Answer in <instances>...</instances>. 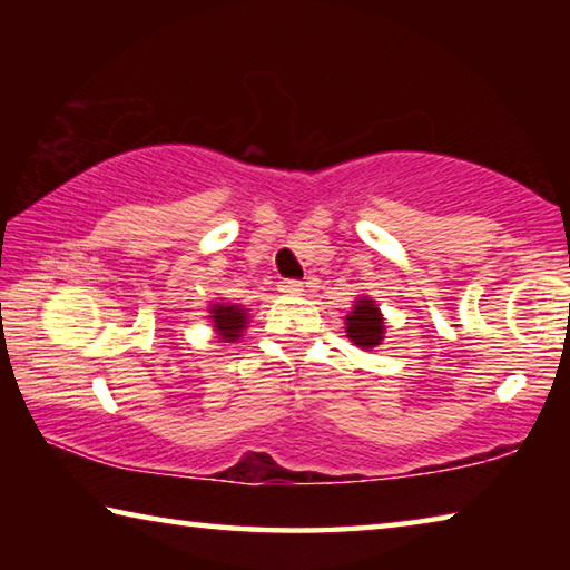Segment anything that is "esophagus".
<instances>
[{
    "label": "esophagus",
    "mask_w": 570,
    "mask_h": 570,
    "mask_svg": "<svg viewBox=\"0 0 570 570\" xmlns=\"http://www.w3.org/2000/svg\"><path fill=\"white\" fill-rule=\"evenodd\" d=\"M278 292H284V294H302L304 286H302V282H296V278H282V282H278Z\"/></svg>",
    "instance_id": "34e87169"
}]
</instances>
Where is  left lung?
I'll return each instance as SVG.
<instances>
[{"label":"left lung","instance_id":"8db88e82","mask_svg":"<svg viewBox=\"0 0 570 570\" xmlns=\"http://www.w3.org/2000/svg\"><path fill=\"white\" fill-rule=\"evenodd\" d=\"M346 334H350V340L356 346H362V350H372V346H377L384 334V322L377 304L370 302V298H360L354 306V312H350V316H346Z\"/></svg>","mask_w":570,"mask_h":570}]
</instances>
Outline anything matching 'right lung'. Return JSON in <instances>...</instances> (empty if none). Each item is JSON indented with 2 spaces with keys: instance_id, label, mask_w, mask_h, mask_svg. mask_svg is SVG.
Here are the masks:
<instances>
[{
  "instance_id": "right-lung-1",
  "label": "right lung",
  "mask_w": 570,
  "mask_h": 570,
  "mask_svg": "<svg viewBox=\"0 0 570 570\" xmlns=\"http://www.w3.org/2000/svg\"><path fill=\"white\" fill-rule=\"evenodd\" d=\"M210 320H214V326L218 336L224 342H236L240 332L246 326V308H240L236 304H214L210 306Z\"/></svg>"
}]
</instances>
